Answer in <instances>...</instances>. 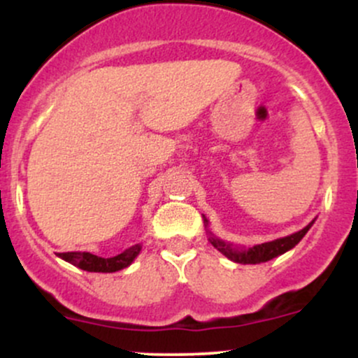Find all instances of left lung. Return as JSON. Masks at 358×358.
I'll use <instances>...</instances> for the list:
<instances>
[{"mask_svg": "<svg viewBox=\"0 0 358 358\" xmlns=\"http://www.w3.org/2000/svg\"><path fill=\"white\" fill-rule=\"evenodd\" d=\"M203 222H205V225L208 224V220L205 219V217H203ZM313 222L315 220H311L305 229L291 234V236L281 237V239L271 241V242H264V244H257V245H254V248H249V249L232 248V245L227 244V242L213 237L212 232H210V239L208 241H210V244L213 245V248L219 249L225 257H229L234 262H239V264H259V262L271 261V259L281 256V254H285L289 249H293L294 245H296L298 242L306 236V232L310 231V227L313 225Z\"/></svg>", "mask_w": 358, "mask_h": 358, "instance_id": "obj_1", "label": "left lung"}]
</instances>
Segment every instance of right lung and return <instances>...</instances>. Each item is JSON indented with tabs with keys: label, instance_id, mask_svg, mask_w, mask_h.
I'll use <instances>...</instances> for the list:
<instances>
[{
	"label": "right lung",
	"instance_id": "right-lung-1",
	"mask_svg": "<svg viewBox=\"0 0 358 358\" xmlns=\"http://www.w3.org/2000/svg\"><path fill=\"white\" fill-rule=\"evenodd\" d=\"M139 252H141V245L136 244L133 248L126 249L124 252L108 259L90 252H59L57 256L77 266V268L89 271V273H116V271L127 268Z\"/></svg>",
	"mask_w": 358,
	"mask_h": 358
}]
</instances>
